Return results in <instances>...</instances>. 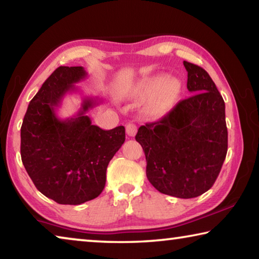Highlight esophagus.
Listing matches in <instances>:
<instances>
[{"instance_id":"1","label":"esophagus","mask_w":259,"mask_h":259,"mask_svg":"<svg viewBox=\"0 0 259 259\" xmlns=\"http://www.w3.org/2000/svg\"><path fill=\"white\" fill-rule=\"evenodd\" d=\"M125 131L128 136L130 137H134V136L137 134V125L134 124V123H128L125 125Z\"/></svg>"}]
</instances>
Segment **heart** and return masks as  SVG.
I'll return each instance as SVG.
<instances>
[{"label": "heart", "instance_id": "obj_1", "mask_svg": "<svg viewBox=\"0 0 259 259\" xmlns=\"http://www.w3.org/2000/svg\"><path fill=\"white\" fill-rule=\"evenodd\" d=\"M181 89V82L177 78H169L164 74H157L140 81L134 94L140 99H147L154 95L148 105V111L152 115L162 116L176 104Z\"/></svg>", "mask_w": 259, "mask_h": 259}]
</instances>
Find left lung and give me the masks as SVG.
Returning <instances> with one entry per match:
<instances>
[{"label": "left lung", "mask_w": 259, "mask_h": 259, "mask_svg": "<svg viewBox=\"0 0 259 259\" xmlns=\"http://www.w3.org/2000/svg\"><path fill=\"white\" fill-rule=\"evenodd\" d=\"M192 96L160 121L142 125L136 140L146 156V176L157 191L196 198L216 182L227 153L225 103L202 67L184 61Z\"/></svg>", "instance_id": "obj_1"}]
</instances>
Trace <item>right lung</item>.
<instances>
[{"label": "right lung", "instance_id": "right-lung-1", "mask_svg": "<svg viewBox=\"0 0 259 259\" xmlns=\"http://www.w3.org/2000/svg\"><path fill=\"white\" fill-rule=\"evenodd\" d=\"M82 66H60L28 105L20 129L21 161L34 185L59 204H81L100 194L106 169L125 140L123 125L103 130L87 112L100 100L84 97L76 115L60 119L57 109L75 83L87 77Z\"/></svg>", "mask_w": 259, "mask_h": 259}]
</instances>
